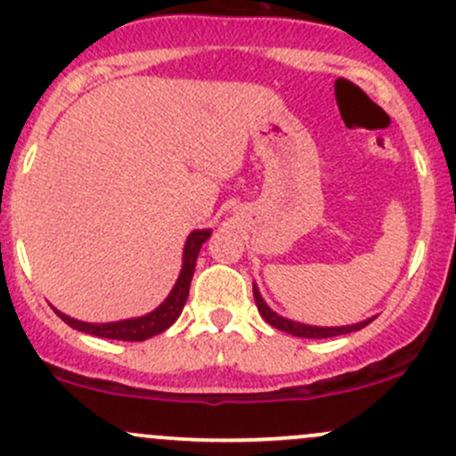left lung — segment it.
<instances>
[{
	"instance_id": "1",
	"label": "left lung",
	"mask_w": 456,
	"mask_h": 456,
	"mask_svg": "<svg viewBox=\"0 0 456 456\" xmlns=\"http://www.w3.org/2000/svg\"><path fill=\"white\" fill-rule=\"evenodd\" d=\"M253 296H255V302H257V308H259L261 317H264L265 322L270 323V326L279 328V330H282V332H287V334H294V337H302V338H330V337H338V334L358 332V330H362L364 326H369V323L375 319V317H369V319H364V322L352 323V326H334V328L308 326V323H300V322H294V319L281 317L279 313L272 311V308L265 305L264 297H261L257 285H255V282H253Z\"/></svg>"
}]
</instances>
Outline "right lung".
I'll use <instances>...</instances> for the list:
<instances>
[{
  "mask_svg": "<svg viewBox=\"0 0 456 456\" xmlns=\"http://www.w3.org/2000/svg\"><path fill=\"white\" fill-rule=\"evenodd\" d=\"M212 235V229H195L186 238L184 244V255H182V270L177 276L174 289L165 297L160 306H156L154 311L148 313L143 317H133V319H122V322H111V323H87L78 322L75 317H68L64 313H60L57 308L53 311L60 315L70 328L78 330V332L94 334V337L101 338H113V341H145V338L156 337V334L165 332L171 323L180 317L182 308L186 305L188 291H191V281L195 274L197 265V255L201 250V244L206 242Z\"/></svg>",
  "mask_w": 456,
  "mask_h": 456,
  "instance_id": "obj_1",
  "label": "right lung"
}]
</instances>
